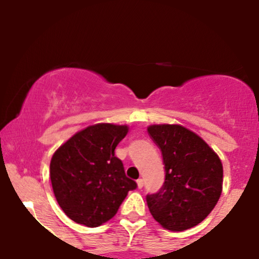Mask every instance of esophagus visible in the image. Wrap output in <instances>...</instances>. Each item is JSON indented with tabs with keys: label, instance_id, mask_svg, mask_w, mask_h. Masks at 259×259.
<instances>
[{
	"label": "esophagus",
	"instance_id": "1",
	"mask_svg": "<svg viewBox=\"0 0 259 259\" xmlns=\"http://www.w3.org/2000/svg\"><path fill=\"white\" fill-rule=\"evenodd\" d=\"M136 184H138L139 189H141V187L144 186V179H138L136 180Z\"/></svg>",
	"mask_w": 259,
	"mask_h": 259
}]
</instances>
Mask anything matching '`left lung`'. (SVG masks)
<instances>
[{
	"label": "left lung",
	"mask_w": 259,
	"mask_h": 259,
	"mask_svg": "<svg viewBox=\"0 0 259 259\" xmlns=\"http://www.w3.org/2000/svg\"><path fill=\"white\" fill-rule=\"evenodd\" d=\"M147 132L162 152L165 169L159 191L146 196L151 214L170 231L200 224L222 194L223 165L218 154L197 134L181 125H150Z\"/></svg>",
	"instance_id": "1"
}]
</instances>
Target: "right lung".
I'll return each mask as SVG.
<instances>
[{
    "label": "right lung",
    "instance_id": "add662e5",
    "mask_svg": "<svg viewBox=\"0 0 259 259\" xmlns=\"http://www.w3.org/2000/svg\"><path fill=\"white\" fill-rule=\"evenodd\" d=\"M126 125L100 123L85 127L56 151L50 177L56 200L72 221L89 228L108 222L136 183L114 156Z\"/></svg>",
    "mask_w": 259,
    "mask_h": 259
}]
</instances>
